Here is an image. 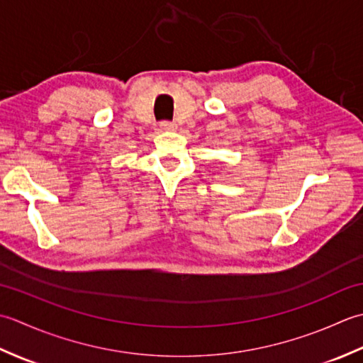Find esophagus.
Masks as SVG:
<instances>
[{
	"label": "esophagus",
	"instance_id": "esophagus-1",
	"mask_svg": "<svg viewBox=\"0 0 363 363\" xmlns=\"http://www.w3.org/2000/svg\"><path fill=\"white\" fill-rule=\"evenodd\" d=\"M160 127L162 131H174L177 128V125L174 122H161Z\"/></svg>",
	"mask_w": 363,
	"mask_h": 363
}]
</instances>
